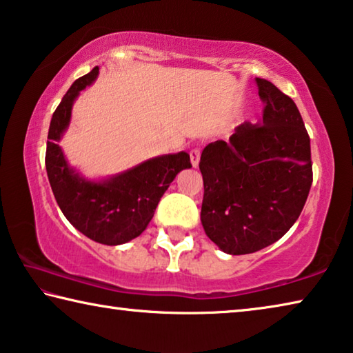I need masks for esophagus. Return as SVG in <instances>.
<instances>
[{"label":"esophagus","instance_id":"obj_1","mask_svg":"<svg viewBox=\"0 0 353 353\" xmlns=\"http://www.w3.org/2000/svg\"><path fill=\"white\" fill-rule=\"evenodd\" d=\"M200 153H201V150L199 147H195V148L190 150L189 156H190V163H192L194 167H197L199 163H200Z\"/></svg>","mask_w":353,"mask_h":353}]
</instances>
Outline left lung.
<instances>
[{
	"instance_id": "obj_1",
	"label": "left lung",
	"mask_w": 353,
	"mask_h": 353,
	"mask_svg": "<svg viewBox=\"0 0 353 353\" xmlns=\"http://www.w3.org/2000/svg\"><path fill=\"white\" fill-rule=\"evenodd\" d=\"M263 122L206 145L201 225L219 248L247 255L274 244L302 212L313 183L310 136L296 103L256 78Z\"/></svg>"
}]
</instances>
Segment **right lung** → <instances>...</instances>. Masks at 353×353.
<instances>
[{
  "instance_id": "1",
  "label": "right lung",
  "mask_w": 353,
  "mask_h": 353,
  "mask_svg": "<svg viewBox=\"0 0 353 353\" xmlns=\"http://www.w3.org/2000/svg\"><path fill=\"white\" fill-rule=\"evenodd\" d=\"M98 67L74 81L50 123L45 165L54 199L63 216L92 241L106 245L137 238L152 221L161 197L178 173L192 167L188 153L150 159L101 183L85 181L68 167L57 141L68 126L73 100L97 78Z\"/></svg>"
}]
</instances>
